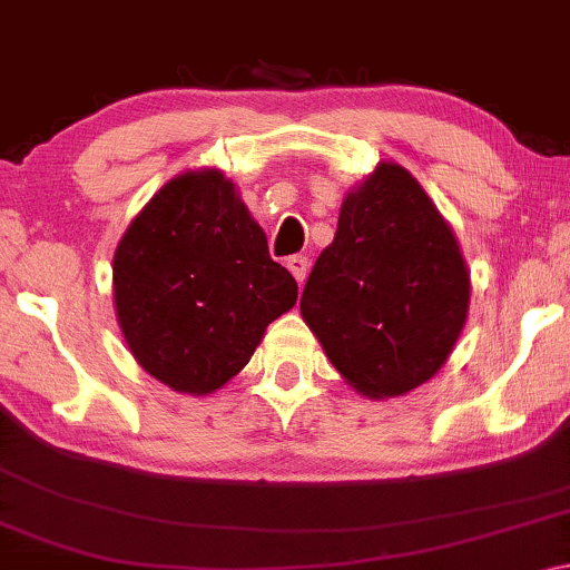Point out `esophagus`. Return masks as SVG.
<instances>
[{
    "instance_id": "obj_1",
    "label": "esophagus",
    "mask_w": 570,
    "mask_h": 570,
    "mask_svg": "<svg viewBox=\"0 0 570 570\" xmlns=\"http://www.w3.org/2000/svg\"><path fill=\"white\" fill-rule=\"evenodd\" d=\"M287 269H291L293 273V277L297 279V283L303 285V279H305V275H308V257H303V255H293V257H287Z\"/></svg>"
}]
</instances>
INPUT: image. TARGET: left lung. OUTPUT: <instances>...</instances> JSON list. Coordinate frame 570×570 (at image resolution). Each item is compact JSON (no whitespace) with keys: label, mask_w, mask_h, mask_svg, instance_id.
<instances>
[{"label":"left lung","mask_w":570,"mask_h":570,"mask_svg":"<svg viewBox=\"0 0 570 570\" xmlns=\"http://www.w3.org/2000/svg\"><path fill=\"white\" fill-rule=\"evenodd\" d=\"M301 313L362 395H405L445 364L466 323L469 273L449 224L400 165H376L344 198Z\"/></svg>","instance_id":"8db88e82"}]
</instances>
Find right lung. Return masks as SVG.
<instances>
[{
  "instance_id": "add662e5",
  "label": "right lung",
  "mask_w": 570,
  "mask_h": 570,
  "mask_svg": "<svg viewBox=\"0 0 570 570\" xmlns=\"http://www.w3.org/2000/svg\"><path fill=\"white\" fill-rule=\"evenodd\" d=\"M295 301V277L218 170L173 178L114 252L121 334L175 392L208 395L229 382Z\"/></svg>"
}]
</instances>
